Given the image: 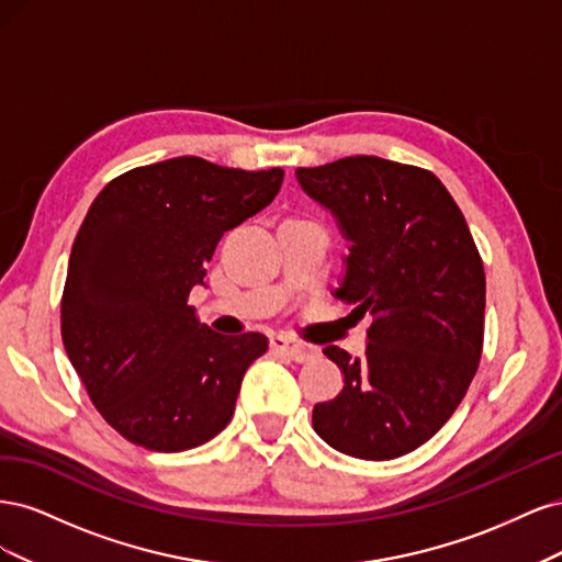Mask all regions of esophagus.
I'll return each instance as SVG.
<instances>
[{"label":"esophagus","instance_id":"esophagus-1","mask_svg":"<svg viewBox=\"0 0 562 562\" xmlns=\"http://www.w3.org/2000/svg\"><path fill=\"white\" fill-rule=\"evenodd\" d=\"M269 345H271V349H274V351H281L285 356H291V359L297 361V363L312 361V359H316V356H318L316 347L295 342V339H288V337H271Z\"/></svg>","mask_w":562,"mask_h":562}]
</instances>
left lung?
Instances as JSON below:
<instances>
[{"label":"left lung","instance_id":"obj_1","mask_svg":"<svg viewBox=\"0 0 562 562\" xmlns=\"http://www.w3.org/2000/svg\"><path fill=\"white\" fill-rule=\"evenodd\" d=\"M295 176L349 241L333 295L372 316L363 359L323 349L345 386L314 405V431L370 462L413 452L457 411L481 361L485 271L467 220L417 166L347 157Z\"/></svg>","mask_w":562,"mask_h":562}]
</instances>
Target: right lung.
<instances>
[{
	"mask_svg": "<svg viewBox=\"0 0 562 562\" xmlns=\"http://www.w3.org/2000/svg\"><path fill=\"white\" fill-rule=\"evenodd\" d=\"M283 171L178 157L114 178L72 244L60 302L67 359L126 440L182 452L223 431L260 333L220 335L187 304L223 234L269 206Z\"/></svg>",
	"mask_w": 562,
	"mask_h": 562,
	"instance_id": "add662e5",
	"label": "right lung"
}]
</instances>
